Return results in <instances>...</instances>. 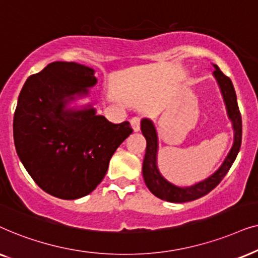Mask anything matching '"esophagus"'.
Instances as JSON below:
<instances>
[{"instance_id":"obj_1","label":"esophagus","mask_w":258,"mask_h":258,"mask_svg":"<svg viewBox=\"0 0 258 258\" xmlns=\"http://www.w3.org/2000/svg\"><path fill=\"white\" fill-rule=\"evenodd\" d=\"M140 121H142V119L139 118V116H133V118L131 119V126L133 128V131L135 132H138L140 130Z\"/></svg>"}]
</instances>
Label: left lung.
I'll return each instance as SVG.
<instances>
[{
	"instance_id": "1",
	"label": "left lung",
	"mask_w": 258,
	"mask_h": 258,
	"mask_svg": "<svg viewBox=\"0 0 258 258\" xmlns=\"http://www.w3.org/2000/svg\"><path fill=\"white\" fill-rule=\"evenodd\" d=\"M214 74L216 79H217L219 87L222 89L223 98H224L226 108H228L229 118L232 121L233 131H235V143H233L232 149L229 152L224 163L222 164V166L211 177H209L208 179L201 181V183L196 184L194 186L184 188L174 186L169 181L165 180L157 169L158 139L156 128H154L153 123L149 119H143L142 125H140L143 135L146 138V152L143 164L144 179H145L149 190L156 197L164 199L166 202H171V203H185V202L195 201V199H198L208 195L209 192L214 190L221 183L223 178L225 177V174L229 172L230 167L232 166L233 161H235L237 154L239 152V149H241L242 116L238 108V104H237L235 88H233L230 78L226 77L219 70L217 64H215Z\"/></svg>"
}]
</instances>
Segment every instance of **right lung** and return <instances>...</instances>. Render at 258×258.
I'll return each instance as SVG.
<instances>
[{"instance_id":"right-lung-1","label":"right lung","mask_w":258,"mask_h":258,"mask_svg":"<svg viewBox=\"0 0 258 258\" xmlns=\"http://www.w3.org/2000/svg\"><path fill=\"white\" fill-rule=\"evenodd\" d=\"M95 82L92 68L56 61L30 75L19 95L13 122L17 156L34 181L54 197L91 194L133 132L128 121L113 123L92 108L64 109L67 98L86 94Z\"/></svg>"}]
</instances>
